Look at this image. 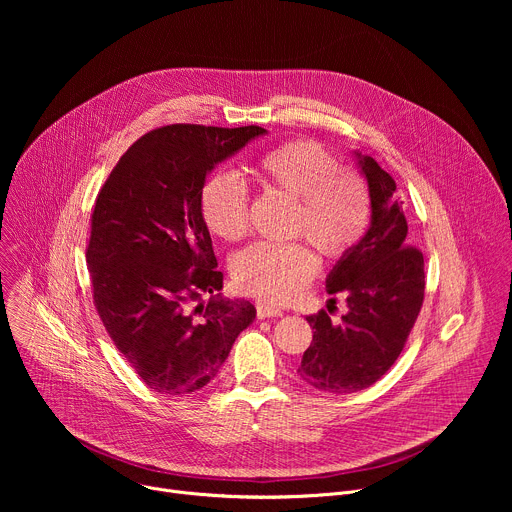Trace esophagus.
<instances>
[{
	"label": "esophagus",
	"mask_w": 512,
	"mask_h": 512,
	"mask_svg": "<svg viewBox=\"0 0 512 512\" xmlns=\"http://www.w3.org/2000/svg\"><path fill=\"white\" fill-rule=\"evenodd\" d=\"M257 308V318L259 320H265V318H279L283 316V310L277 308V306H271V304H265V302H257L255 304Z\"/></svg>",
	"instance_id": "esophagus-1"
}]
</instances>
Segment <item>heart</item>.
<instances>
[{
	"instance_id": "heart-1",
	"label": "heart",
	"mask_w": 512,
	"mask_h": 512,
	"mask_svg": "<svg viewBox=\"0 0 512 512\" xmlns=\"http://www.w3.org/2000/svg\"><path fill=\"white\" fill-rule=\"evenodd\" d=\"M255 180L265 192L294 200L287 235L304 237L328 263L350 255L369 231L373 202L367 182L360 174L340 168V162L316 141L279 143L255 164ZM247 206L245 188L225 172L212 174L200 190L202 223L223 241L235 243L247 235ZM311 248L304 241L255 243L237 255L235 283L263 302L296 300L320 269V259Z\"/></svg>"
}]
</instances>
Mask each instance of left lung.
<instances>
[{
    "instance_id": "1",
    "label": "left lung",
    "mask_w": 512,
    "mask_h": 512,
    "mask_svg": "<svg viewBox=\"0 0 512 512\" xmlns=\"http://www.w3.org/2000/svg\"><path fill=\"white\" fill-rule=\"evenodd\" d=\"M358 158L373 202L371 227L326 279L328 294L346 298L348 314L340 324L326 310L306 318L314 338L298 367L304 383L336 395L367 389L393 367L425 294L423 253L407 245L397 184L371 156Z\"/></svg>"
}]
</instances>
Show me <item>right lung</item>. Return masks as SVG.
Returning a JSON list of instances; mask_svg holds the SVG:
<instances>
[{
	"mask_svg": "<svg viewBox=\"0 0 512 512\" xmlns=\"http://www.w3.org/2000/svg\"><path fill=\"white\" fill-rule=\"evenodd\" d=\"M263 133L259 125L152 129L97 194L87 245L93 302L117 350L156 393L208 385L255 318L251 302L218 294L223 273L198 198L208 172Z\"/></svg>",
	"mask_w": 512,
	"mask_h": 512,
	"instance_id": "obj_1",
	"label": "right lung"
}]
</instances>
